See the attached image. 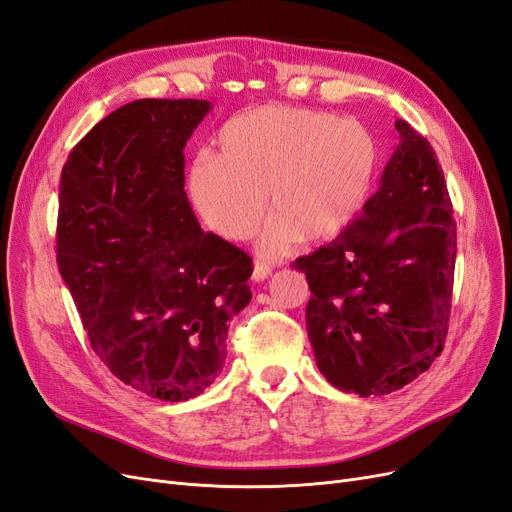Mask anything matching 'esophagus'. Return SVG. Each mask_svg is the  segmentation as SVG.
Returning <instances> with one entry per match:
<instances>
[{
  "label": "esophagus",
  "mask_w": 512,
  "mask_h": 512,
  "mask_svg": "<svg viewBox=\"0 0 512 512\" xmlns=\"http://www.w3.org/2000/svg\"><path fill=\"white\" fill-rule=\"evenodd\" d=\"M269 275H271V267L269 265H262V262H256L254 271H252V280L254 282H265Z\"/></svg>",
  "instance_id": "obj_1"
}]
</instances>
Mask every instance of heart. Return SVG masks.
Segmentation results:
<instances>
[{
	"label": "heart",
	"instance_id": "b5f03b06",
	"mask_svg": "<svg viewBox=\"0 0 512 512\" xmlns=\"http://www.w3.org/2000/svg\"><path fill=\"white\" fill-rule=\"evenodd\" d=\"M188 170L198 218L226 241L252 237L271 215L258 247L284 252L292 239L320 243L346 230L369 203L384 151L365 121L314 108L265 104L230 117Z\"/></svg>",
	"mask_w": 512,
	"mask_h": 512
}]
</instances>
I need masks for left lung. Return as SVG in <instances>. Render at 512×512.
<instances>
[{"label":"left lung","mask_w":512,"mask_h":512,"mask_svg":"<svg viewBox=\"0 0 512 512\" xmlns=\"http://www.w3.org/2000/svg\"><path fill=\"white\" fill-rule=\"evenodd\" d=\"M399 143L361 218L292 267L307 277L316 365L339 391L389 395L431 367L451 318L457 228L444 173L423 134Z\"/></svg>","instance_id":"obj_1"}]
</instances>
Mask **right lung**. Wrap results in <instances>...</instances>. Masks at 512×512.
I'll use <instances>...</instances> for the list:
<instances>
[{"label": "right lung", "instance_id": "obj_1", "mask_svg": "<svg viewBox=\"0 0 512 512\" xmlns=\"http://www.w3.org/2000/svg\"><path fill=\"white\" fill-rule=\"evenodd\" d=\"M207 100H134L96 123L61 170L57 265L89 344L123 384L162 401L203 393L228 322L252 301V258L203 232L183 149Z\"/></svg>", "mask_w": 512, "mask_h": 512}]
</instances>
